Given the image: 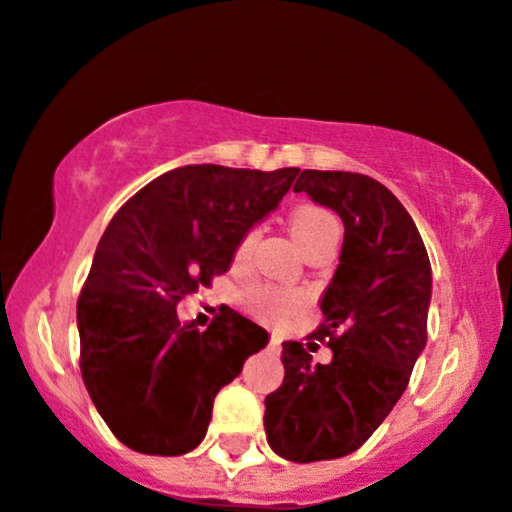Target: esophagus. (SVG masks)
<instances>
[{
    "mask_svg": "<svg viewBox=\"0 0 512 512\" xmlns=\"http://www.w3.org/2000/svg\"><path fill=\"white\" fill-rule=\"evenodd\" d=\"M266 350H268L270 354H280V342H278V338H270Z\"/></svg>",
    "mask_w": 512,
    "mask_h": 512,
    "instance_id": "esophagus-1",
    "label": "esophagus"
}]
</instances>
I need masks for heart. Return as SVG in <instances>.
<instances>
[{"label": "heart", "instance_id": "b5f03b06", "mask_svg": "<svg viewBox=\"0 0 512 512\" xmlns=\"http://www.w3.org/2000/svg\"><path fill=\"white\" fill-rule=\"evenodd\" d=\"M290 232L294 242L299 244V249L306 254V258H311L318 254V251L335 249V246H338L340 222L328 208L316 206V203H299V206L290 213ZM256 237V230H246L242 237H239L237 249H234V261L244 263L246 258H249L251 249H254L256 244ZM249 299L258 314L268 318L292 316L297 314L304 304L302 294L275 290V287L268 285L254 287V290L249 292Z\"/></svg>", "mask_w": 512, "mask_h": 512}]
</instances>
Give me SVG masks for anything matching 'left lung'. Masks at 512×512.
Segmentation results:
<instances>
[{"mask_svg": "<svg viewBox=\"0 0 512 512\" xmlns=\"http://www.w3.org/2000/svg\"><path fill=\"white\" fill-rule=\"evenodd\" d=\"M294 191L345 225L323 323L311 333L328 338L333 359L314 364L316 342H282L285 381L266 398L263 426L280 458L335 460L364 446L410 383L426 347L431 263L410 213L376 179L304 170Z\"/></svg>", "mask_w": 512, "mask_h": 512, "instance_id": "left-lung-1", "label": "left lung"}]
</instances>
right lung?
<instances>
[{"label": "right lung", "mask_w": 512, "mask_h": 512, "mask_svg": "<svg viewBox=\"0 0 512 512\" xmlns=\"http://www.w3.org/2000/svg\"><path fill=\"white\" fill-rule=\"evenodd\" d=\"M297 174V167H177L110 220L76 323L83 383L124 446L146 455L194 450L218 390L268 345L266 330L230 306L198 330L179 323L177 304L227 273L239 237L278 206Z\"/></svg>", "instance_id": "add662e5"}]
</instances>
